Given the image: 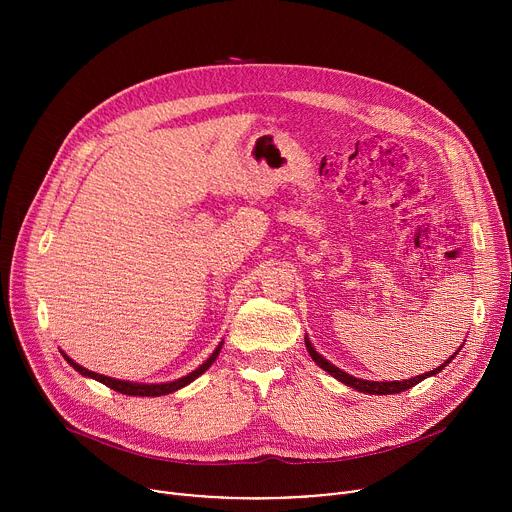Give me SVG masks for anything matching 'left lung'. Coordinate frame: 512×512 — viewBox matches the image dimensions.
Segmentation results:
<instances>
[{"instance_id": "left-lung-1", "label": "left lung", "mask_w": 512, "mask_h": 512, "mask_svg": "<svg viewBox=\"0 0 512 512\" xmlns=\"http://www.w3.org/2000/svg\"><path fill=\"white\" fill-rule=\"evenodd\" d=\"M306 348H308L312 360L318 364L320 369H324L328 375H332L334 379H338V381L344 383L346 387H352V389H356V391H360V393H369V395H393V393L407 391V389H411L413 385L421 383L423 379H427V377H431V375H437L442 369H446L448 364L454 360V356L462 350V346H460V348L442 364V367H437V369H433V371H429V373H425V375H419V377H413V379H407V381H364V379H356V377H352V375L340 371L338 367H334V364H332L330 360H326L322 354L316 352V348L312 346V342H310L308 336H306Z\"/></svg>"}]
</instances>
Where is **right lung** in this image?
Segmentation results:
<instances>
[{
    "instance_id": "obj_1",
    "label": "right lung",
    "mask_w": 512,
    "mask_h": 512,
    "mask_svg": "<svg viewBox=\"0 0 512 512\" xmlns=\"http://www.w3.org/2000/svg\"><path fill=\"white\" fill-rule=\"evenodd\" d=\"M221 348H223V342L216 346V350L200 364V367L196 369V371H192L190 375H186V377H182V379H176V381H172V383H158V385H145V383H131V381H119V379H113V377H105V375H99V373H93V371H89V369H85V367H81L79 362H75L72 358H68L62 350V356H64V360L70 364L72 369H75L77 373H81L83 377H89V379H95V381H99V383H103V385H107L109 389H113V391H117V393H123V395H135V397H160V395H168V393H174V391H178V389H182V387H186V385H190L194 379H198L210 364L216 360V356H218V352H221Z\"/></svg>"
}]
</instances>
